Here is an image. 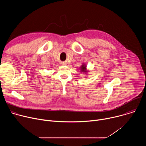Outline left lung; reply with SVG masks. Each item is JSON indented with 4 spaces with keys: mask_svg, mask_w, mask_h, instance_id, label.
Wrapping results in <instances>:
<instances>
[{
    "mask_svg": "<svg viewBox=\"0 0 146 146\" xmlns=\"http://www.w3.org/2000/svg\"><path fill=\"white\" fill-rule=\"evenodd\" d=\"M80 72H81V73H87V72H88V70H87V66H86V64H83L81 66V67H80Z\"/></svg>",
    "mask_w": 146,
    "mask_h": 146,
    "instance_id": "obj_1",
    "label": "left lung"
}]
</instances>
